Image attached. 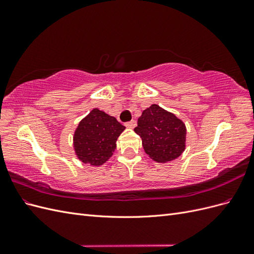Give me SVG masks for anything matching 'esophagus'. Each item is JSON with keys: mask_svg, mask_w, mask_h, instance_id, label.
<instances>
[{"mask_svg": "<svg viewBox=\"0 0 254 254\" xmlns=\"http://www.w3.org/2000/svg\"><path fill=\"white\" fill-rule=\"evenodd\" d=\"M125 126H126L127 128H129V129H133V128L136 126V122L132 120V121H130V122L126 123Z\"/></svg>", "mask_w": 254, "mask_h": 254, "instance_id": "esophagus-1", "label": "esophagus"}]
</instances>
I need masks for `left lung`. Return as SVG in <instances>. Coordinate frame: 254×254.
<instances>
[{
    "label": "left lung",
    "instance_id": "1",
    "mask_svg": "<svg viewBox=\"0 0 254 254\" xmlns=\"http://www.w3.org/2000/svg\"><path fill=\"white\" fill-rule=\"evenodd\" d=\"M134 132L141 136L145 152L158 163L179 158L187 147L186 124L156 104L142 112Z\"/></svg>",
    "mask_w": 254,
    "mask_h": 254
}]
</instances>
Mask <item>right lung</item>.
I'll use <instances>...</instances> for the list:
<instances>
[{
  "label": "right lung",
  "instance_id": "obj_1",
  "mask_svg": "<svg viewBox=\"0 0 254 254\" xmlns=\"http://www.w3.org/2000/svg\"><path fill=\"white\" fill-rule=\"evenodd\" d=\"M125 128L114 117L98 108L92 109L74 131L75 156L84 164L103 165L112 157L118 137Z\"/></svg>",
  "mask_w": 254,
  "mask_h": 254
}]
</instances>
